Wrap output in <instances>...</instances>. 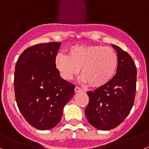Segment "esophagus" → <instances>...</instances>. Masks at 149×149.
<instances>
[{
  "label": "esophagus",
  "instance_id": "obj_1",
  "mask_svg": "<svg viewBox=\"0 0 149 149\" xmlns=\"http://www.w3.org/2000/svg\"><path fill=\"white\" fill-rule=\"evenodd\" d=\"M82 91V89L80 88H79L78 86H76V88H75V92L76 93H79V92H81Z\"/></svg>",
  "mask_w": 149,
  "mask_h": 149
}]
</instances>
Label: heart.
<instances>
[{"label":"heart","instance_id":"obj_1","mask_svg":"<svg viewBox=\"0 0 149 149\" xmlns=\"http://www.w3.org/2000/svg\"><path fill=\"white\" fill-rule=\"evenodd\" d=\"M68 56L59 53L55 66L62 79L70 80L81 71L84 82L94 88L111 81L116 73L118 56L113 48L101 45H74L68 49Z\"/></svg>","mask_w":149,"mask_h":149}]
</instances>
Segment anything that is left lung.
Instances as JSON below:
<instances>
[{
  "instance_id": "1",
  "label": "left lung",
  "mask_w": 149,
  "mask_h": 149,
  "mask_svg": "<svg viewBox=\"0 0 149 149\" xmlns=\"http://www.w3.org/2000/svg\"><path fill=\"white\" fill-rule=\"evenodd\" d=\"M118 56L116 73L109 83L88 91L89 103L85 109L88 122L102 131L113 129L130 113L135 99L136 68L129 54L111 45Z\"/></svg>"
}]
</instances>
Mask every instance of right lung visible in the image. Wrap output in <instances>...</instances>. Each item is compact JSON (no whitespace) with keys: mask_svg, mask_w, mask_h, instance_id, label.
<instances>
[{"mask_svg":"<svg viewBox=\"0 0 149 149\" xmlns=\"http://www.w3.org/2000/svg\"><path fill=\"white\" fill-rule=\"evenodd\" d=\"M60 42L39 44L26 49L15 65L14 89L21 114L39 130L56 126L63 108L74 94V84L63 79L55 66Z\"/></svg>","mask_w":149,"mask_h":149,"instance_id":"obj_1","label":"right lung"}]
</instances>
